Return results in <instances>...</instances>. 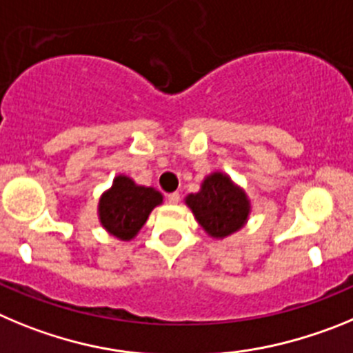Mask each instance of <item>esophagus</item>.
Wrapping results in <instances>:
<instances>
[{
	"instance_id": "obj_1",
	"label": "esophagus",
	"mask_w": 353,
	"mask_h": 353,
	"mask_svg": "<svg viewBox=\"0 0 353 353\" xmlns=\"http://www.w3.org/2000/svg\"><path fill=\"white\" fill-rule=\"evenodd\" d=\"M167 200H169L170 204H177V202H179V200H181V195L177 192L169 193V195H167Z\"/></svg>"
}]
</instances>
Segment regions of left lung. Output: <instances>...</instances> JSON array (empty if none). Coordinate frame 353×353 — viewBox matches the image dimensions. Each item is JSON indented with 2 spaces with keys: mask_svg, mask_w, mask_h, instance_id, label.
Here are the masks:
<instances>
[{
  "mask_svg": "<svg viewBox=\"0 0 353 353\" xmlns=\"http://www.w3.org/2000/svg\"><path fill=\"white\" fill-rule=\"evenodd\" d=\"M186 204L209 236L225 237L239 230L250 212L243 190L232 184L227 176L214 172L202 183L199 193H192Z\"/></svg>",
  "mask_w": 353,
  "mask_h": 353,
  "instance_id": "8db88e82",
  "label": "left lung"
}]
</instances>
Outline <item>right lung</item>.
Returning <instances> with one entry per match:
<instances>
[{"instance_id": "add662e5", "label": "right lung", "mask_w": 353, "mask_h": 353, "mask_svg": "<svg viewBox=\"0 0 353 353\" xmlns=\"http://www.w3.org/2000/svg\"><path fill=\"white\" fill-rule=\"evenodd\" d=\"M158 204H161L160 192L137 186L126 176H117L112 188L100 199V221L112 236L128 241L135 237Z\"/></svg>"}]
</instances>
